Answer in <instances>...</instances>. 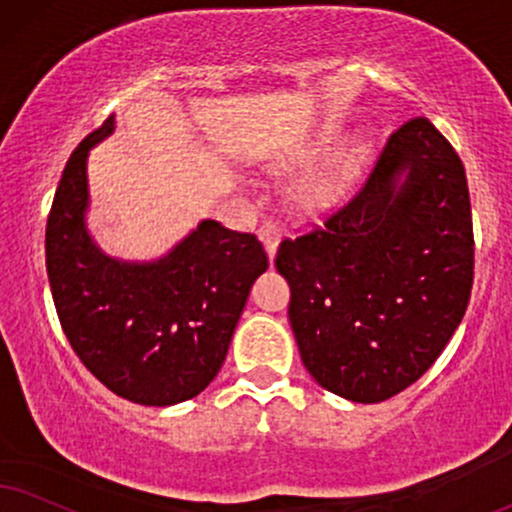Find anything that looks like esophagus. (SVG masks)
<instances>
[{
    "label": "esophagus",
    "instance_id": "34e87169",
    "mask_svg": "<svg viewBox=\"0 0 512 512\" xmlns=\"http://www.w3.org/2000/svg\"><path fill=\"white\" fill-rule=\"evenodd\" d=\"M258 237H261V242L266 244L268 256L273 258L277 244H280V239H282V227L273 223V220H266V223L258 227Z\"/></svg>",
    "mask_w": 512,
    "mask_h": 512
}]
</instances>
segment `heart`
Instances as JSON below:
<instances>
[{
  "label": "heart",
  "mask_w": 512,
  "mask_h": 512,
  "mask_svg": "<svg viewBox=\"0 0 512 512\" xmlns=\"http://www.w3.org/2000/svg\"><path fill=\"white\" fill-rule=\"evenodd\" d=\"M330 147H332V140H325L320 144V151H327ZM342 173L323 175V178L311 182V187H308V201H311L313 206L330 204V201L339 194V187H342Z\"/></svg>",
  "instance_id": "obj_1"
}]
</instances>
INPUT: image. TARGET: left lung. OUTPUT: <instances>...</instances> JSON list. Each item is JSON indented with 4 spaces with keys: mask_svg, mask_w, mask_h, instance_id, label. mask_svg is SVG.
<instances>
[{
    "mask_svg": "<svg viewBox=\"0 0 512 512\" xmlns=\"http://www.w3.org/2000/svg\"><path fill=\"white\" fill-rule=\"evenodd\" d=\"M275 268L292 292L301 361L320 387L380 403L418 382L463 320L475 280L456 149L427 118H410L344 206L282 239Z\"/></svg>",
    "mask_w": 512,
    "mask_h": 512,
    "instance_id": "obj_1",
    "label": "left lung"
}]
</instances>
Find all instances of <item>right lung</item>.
Listing matches in <instances>:
<instances>
[{"label":"right lung","instance_id":"add662e5","mask_svg":"<svg viewBox=\"0 0 512 512\" xmlns=\"http://www.w3.org/2000/svg\"><path fill=\"white\" fill-rule=\"evenodd\" d=\"M111 130L113 116L63 168L44 237L49 287L68 344L106 389L142 406H173L218 375L268 254L256 235L204 220L156 263L104 256L85 230V168L87 151Z\"/></svg>","mask_w":512,"mask_h":512}]
</instances>
